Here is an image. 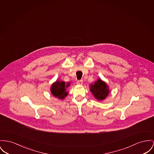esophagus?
<instances>
[{
	"label": "esophagus",
	"instance_id": "1",
	"mask_svg": "<svg viewBox=\"0 0 154 154\" xmlns=\"http://www.w3.org/2000/svg\"><path fill=\"white\" fill-rule=\"evenodd\" d=\"M76 83H77L78 85H81L83 84V81H82V80H79V81H77Z\"/></svg>",
	"mask_w": 154,
	"mask_h": 154
}]
</instances>
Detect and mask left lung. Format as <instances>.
<instances>
[{
	"label": "left lung",
	"mask_w": 154,
	"mask_h": 154,
	"mask_svg": "<svg viewBox=\"0 0 154 154\" xmlns=\"http://www.w3.org/2000/svg\"><path fill=\"white\" fill-rule=\"evenodd\" d=\"M90 91L94 97L98 100L105 99L110 92L107 84L100 79H98L94 84L90 86Z\"/></svg>",
	"instance_id": "left-lung-1"
}]
</instances>
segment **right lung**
Segmentation results:
<instances>
[{
	"label": "right lung",
	"instance_id": "obj_1",
	"mask_svg": "<svg viewBox=\"0 0 154 154\" xmlns=\"http://www.w3.org/2000/svg\"><path fill=\"white\" fill-rule=\"evenodd\" d=\"M69 82L65 83L63 81H57L51 85V92L55 97H58L62 100L64 99L68 94L66 91V89L69 86Z\"/></svg>",
	"mask_w": 154,
	"mask_h": 154
}]
</instances>
